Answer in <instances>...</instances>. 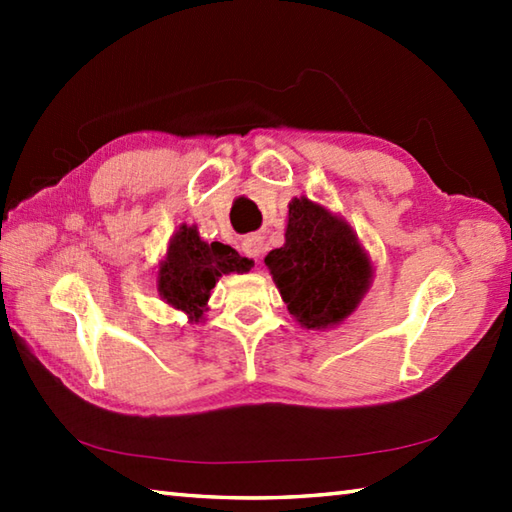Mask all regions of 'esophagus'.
<instances>
[{
    "label": "esophagus",
    "instance_id": "1",
    "mask_svg": "<svg viewBox=\"0 0 512 512\" xmlns=\"http://www.w3.org/2000/svg\"><path fill=\"white\" fill-rule=\"evenodd\" d=\"M241 253L253 257V259H259V255H262V237H257V235L246 237L244 241H241Z\"/></svg>",
    "mask_w": 512,
    "mask_h": 512
}]
</instances>
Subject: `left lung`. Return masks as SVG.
Wrapping results in <instances>:
<instances>
[{
    "label": "left lung",
    "instance_id": "obj_1",
    "mask_svg": "<svg viewBox=\"0 0 512 512\" xmlns=\"http://www.w3.org/2000/svg\"><path fill=\"white\" fill-rule=\"evenodd\" d=\"M264 264L289 314L307 329L343 323L372 282V264L348 221L305 196L289 203L284 246Z\"/></svg>",
    "mask_w": 512,
    "mask_h": 512
}]
</instances>
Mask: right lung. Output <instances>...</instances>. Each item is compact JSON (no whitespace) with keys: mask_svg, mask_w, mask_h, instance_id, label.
<instances>
[{"mask_svg":"<svg viewBox=\"0 0 512 512\" xmlns=\"http://www.w3.org/2000/svg\"><path fill=\"white\" fill-rule=\"evenodd\" d=\"M248 257L235 248L198 237L196 225H180L171 237L167 255L158 268V293L173 309L185 311L192 323L203 320L207 300L221 275L250 271Z\"/></svg>","mask_w":512,"mask_h":512,"instance_id":"1","label":"right lung"}]
</instances>
